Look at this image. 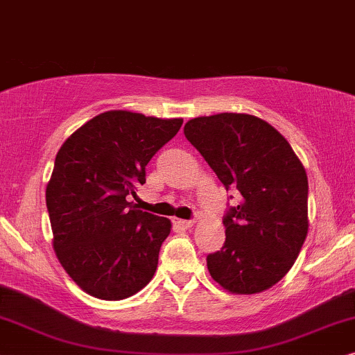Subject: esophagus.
<instances>
[{
  "label": "esophagus",
  "mask_w": 355,
  "mask_h": 355,
  "mask_svg": "<svg viewBox=\"0 0 355 355\" xmlns=\"http://www.w3.org/2000/svg\"><path fill=\"white\" fill-rule=\"evenodd\" d=\"M173 222H175V224L185 227V229H190V227H193V224H195V220H193V219H175Z\"/></svg>",
  "instance_id": "34e87169"
}]
</instances>
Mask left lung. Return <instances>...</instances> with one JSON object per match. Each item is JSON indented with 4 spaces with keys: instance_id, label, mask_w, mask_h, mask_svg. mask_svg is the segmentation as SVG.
Wrapping results in <instances>:
<instances>
[{
    "instance_id": "obj_1",
    "label": "left lung",
    "mask_w": 355,
    "mask_h": 355,
    "mask_svg": "<svg viewBox=\"0 0 355 355\" xmlns=\"http://www.w3.org/2000/svg\"><path fill=\"white\" fill-rule=\"evenodd\" d=\"M185 136L225 190L240 193L222 219L224 247L206 258L211 277L232 294L269 289L295 263L309 232L304 165L279 131L245 113L193 118Z\"/></svg>"
}]
</instances>
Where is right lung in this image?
<instances>
[{"label": "right lung", "instance_id": "obj_1", "mask_svg": "<svg viewBox=\"0 0 355 355\" xmlns=\"http://www.w3.org/2000/svg\"><path fill=\"white\" fill-rule=\"evenodd\" d=\"M182 123L105 112L74 131L56 154L46 185L53 247L64 271L87 294L121 300L153 279L172 225L128 198L144 185L146 165Z\"/></svg>", "mask_w": 355, "mask_h": 355}]
</instances>
